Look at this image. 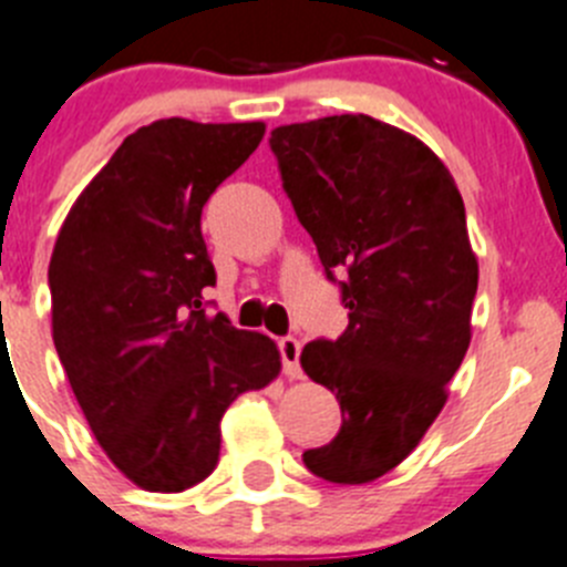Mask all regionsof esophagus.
Listing matches in <instances>:
<instances>
[{"instance_id":"34e87169","label":"esophagus","mask_w":567,"mask_h":567,"mask_svg":"<svg viewBox=\"0 0 567 567\" xmlns=\"http://www.w3.org/2000/svg\"><path fill=\"white\" fill-rule=\"evenodd\" d=\"M280 348V360H284V373H287L289 379H300L303 377V371H300V340L298 337H284V340L278 342Z\"/></svg>"}]
</instances>
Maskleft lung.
Here are the masks:
<instances>
[{"mask_svg":"<svg viewBox=\"0 0 567 567\" xmlns=\"http://www.w3.org/2000/svg\"><path fill=\"white\" fill-rule=\"evenodd\" d=\"M348 329L300 365L342 410L340 433L306 450L331 484H371L413 453L446 402L472 340L477 258L453 174L422 140L368 114L278 126L269 137Z\"/></svg>","mask_w":567,"mask_h":567,"instance_id":"left-lung-1","label":"left lung"}]
</instances>
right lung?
I'll use <instances>...</instances> for the list:
<instances>
[{
  "mask_svg": "<svg viewBox=\"0 0 567 567\" xmlns=\"http://www.w3.org/2000/svg\"><path fill=\"white\" fill-rule=\"evenodd\" d=\"M264 123L168 117L123 140L66 213L50 258L53 342L97 444L148 492L219 464L225 410L280 373L269 337L207 315L202 207Z\"/></svg>",
  "mask_w": 567,
  "mask_h": 567,
  "instance_id": "right-lung-1",
  "label": "right lung"
}]
</instances>
